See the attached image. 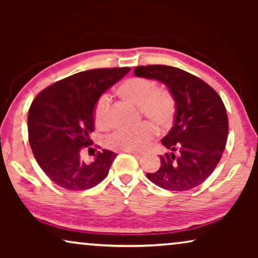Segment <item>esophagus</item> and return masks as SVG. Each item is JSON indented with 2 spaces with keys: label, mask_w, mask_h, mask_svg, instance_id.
Listing matches in <instances>:
<instances>
[{
  "label": "esophagus",
  "mask_w": 258,
  "mask_h": 258,
  "mask_svg": "<svg viewBox=\"0 0 258 258\" xmlns=\"http://www.w3.org/2000/svg\"><path fill=\"white\" fill-rule=\"evenodd\" d=\"M126 153H129V154H133L134 156L135 157H137V158H140L141 156H142V153H140V151H136V150H125Z\"/></svg>",
  "instance_id": "obj_1"
}]
</instances>
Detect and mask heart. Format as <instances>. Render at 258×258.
<instances>
[{"instance_id":"obj_1","label":"heart","mask_w":258,"mask_h":258,"mask_svg":"<svg viewBox=\"0 0 258 258\" xmlns=\"http://www.w3.org/2000/svg\"><path fill=\"white\" fill-rule=\"evenodd\" d=\"M117 95L124 101L136 104L144 116L151 119L158 128L165 129L172 123L175 116V98L165 88H154L151 81L141 77L125 80L117 88ZM109 107L107 96L98 98L94 109L95 123L98 128L109 125ZM153 123L146 122L136 128L123 129L115 133L109 144L116 150H143L156 135Z\"/></svg>"}]
</instances>
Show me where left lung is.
I'll use <instances>...</instances> for the list:
<instances>
[{"label": "left lung", "instance_id": "obj_1", "mask_svg": "<svg viewBox=\"0 0 258 258\" xmlns=\"http://www.w3.org/2000/svg\"><path fill=\"white\" fill-rule=\"evenodd\" d=\"M137 77L163 83L175 98L174 125L162 144L161 167L147 172L155 184L171 191H186L203 183L220 162L228 137V115L216 91L200 77L170 66H140Z\"/></svg>", "mask_w": 258, "mask_h": 258}]
</instances>
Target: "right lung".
I'll list each match as a JSON object with an SVG mask.
<instances>
[{
    "label": "right lung",
    "mask_w": 258,
    "mask_h": 258,
    "mask_svg": "<svg viewBox=\"0 0 258 258\" xmlns=\"http://www.w3.org/2000/svg\"><path fill=\"white\" fill-rule=\"evenodd\" d=\"M130 68L81 72L45 88L35 97L28 114V136L33 154L45 175L68 190H87L107 177L116 154L97 151L93 162L81 156L90 146L94 109L105 90Z\"/></svg>",
    "instance_id": "obj_1"
}]
</instances>
